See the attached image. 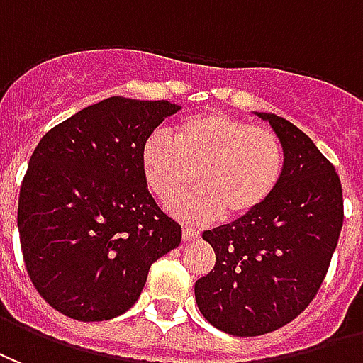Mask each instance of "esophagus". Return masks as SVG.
Segmentation results:
<instances>
[{"mask_svg":"<svg viewBox=\"0 0 363 363\" xmlns=\"http://www.w3.org/2000/svg\"><path fill=\"white\" fill-rule=\"evenodd\" d=\"M201 234L197 232V230H191V228H184L182 230V240L184 242H191V240H197Z\"/></svg>","mask_w":363,"mask_h":363,"instance_id":"esophagus-1","label":"esophagus"}]
</instances>
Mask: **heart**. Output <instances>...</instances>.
Returning <instances> with one entry per match:
<instances>
[{"instance_id": "1", "label": "heart", "mask_w": 363, "mask_h": 363, "mask_svg": "<svg viewBox=\"0 0 363 363\" xmlns=\"http://www.w3.org/2000/svg\"><path fill=\"white\" fill-rule=\"evenodd\" d=\"M139 162L145 184L162 201L195 169L198 187L170 200L168 211L187 224H208L224 213L236 220L263 207L280 182L284 152L271 129L205 110L178 121L174 139L150 133Z\"/></svg>"}]
</instances>
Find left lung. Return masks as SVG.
I'll use <instances>...</instances> for the list:
<instances>
[{"label":"left lung","instance_id":"1","mask_svg":"<svg viewBox=\"0 0 363 363\" xmlns=\"http://www.w3.org/2000/svg\"><path fill=\"white\" fill-rule=\"evenodd\" d=\"M255 113L279 137L284 170L259 211L203 234L216 263L195 282L203 317L234 337L267 335L308 308L345 218L338 174L315 143L280 116Z\"/></svg>","mask_w":363,"mask_h":363}]
</instances>
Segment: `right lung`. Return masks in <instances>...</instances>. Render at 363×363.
<instances>
[{"label": "right lung", "mask_w": 363, "mask_h": 363, "mask_svg": "<svg viewBox=\"0 0 363 363\" xmlns=\"http://www.w3.org/2000/svg\"><path fill=\"white\" fill-rule=\"evenodd\" d=\"M182 106L112 96L50 129L18 195L26 271L77 321H106L139 300L150 265L182 243L145 184L143 141Z\"/></svg>", "instance_id": "1"}]
</instances>
